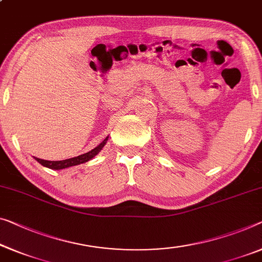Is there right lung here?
Segmentation results:
<instances>
[{
    "label": "right lung",
    "mask_w": 262,
    "mask_h": 262,
    "mask_svg": "<svg viewBox=\"0 0 262 262\" xmlns=\"http://www.w3.org/2000/svg\"><path fill=\"white\" fill-rule=\"evenodd\" d=\"M107 141H108V136L103 140L102 142L99 144V146L95 147L92 150H89L88 153L81 154V155L75 156V158H72V159L62 160V161H48V160H42V159H38V158H34V159L36 160L37 162H40L42 166H45V167H47V168H50V169L60 170V169L69 168V167L81 165V163L88 162L89 160H92L94 156H96L97 154L100 153L101 149H102V148L104 147V144L107 143Z\"/></svg>",
    "instance_id": "1"
}]
</instances>
